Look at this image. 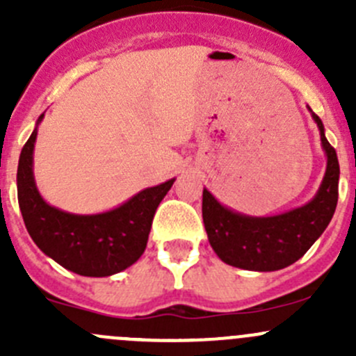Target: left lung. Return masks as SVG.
<instances>
[{
  "label": "left lung",
  "instance_id": "left-lung-1",
  "mask_svg": "<svg viewBox=\"0 0 356 356\" xmlns=\"http://www.w3.org/2000/svg\"><path fill=\"white\" fill-rule=\"evenodd\" d=\"M310 113L321 132L327 165L317 193L308 203L284 213L253 217L225 207L207 188L203 189L204 231L224 264L243 270H281L300 260L331 222L337 204L339 161L325 138L322 120L312 110Z\"/></svg>",
  "mask_w": 356,
  "mask_h": 356
}]
</instances>
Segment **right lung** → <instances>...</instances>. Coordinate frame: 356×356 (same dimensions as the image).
I'll return each instance as SVG.
<instances>
[{"label": "right lung", "mask_w": 356, "mask_h": 356, "mask_svg": "<svg viewBox=\"0 0 356 356\" xmlns=\"http://www.w3.org/2000/svg\"><path fill=\"white\" fill-rule=\"evenodd\" d=\"M42 118L44 113L22 148L17 170L20 211L32 241L46 257L84 277H108L125 270L145 253L153 215L175 177L102 213H70L51 207L34 179V145Z\"/></svg>", "instance_id": "add662e5"}]
</instances>
